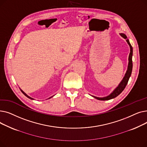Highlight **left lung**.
Here are the masks:
<instances>
[{"mask_svg":"<svg viewBox=\"0 0 147 147\" xmlns=\"http://www.w3.org/2000/svg\"><path fill=\"white\" fill-rule=\"evenodd\" d=\"M120 35L123 37L125 39H126V42H127L128 45L130 46V53L129 55V63H128V67H127V69L126 71V73L123 78V80H121V82H120V83L119 84V86L115 88L113 92L111 94H110L109 96H107L105 97H103V98H99V97H96L95 96H92L94 98L98 99V100H101V101H105V100H110L111 99H113L115 97H117L119 95H120L122 91L125 89V87L126 86L127 82L129 81V79L130 78V77L131 76V73H132V67H133V64H132V55H133V48L132 46H131L129 39H127V36L123 33H120Z\"/></svg>","mask_w":147,"mask_h":147,"instance_id":"left-lung-1","label":"left lung"}]
</instances>
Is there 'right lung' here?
<instances>
[{
	"instance_id": "right-lung-1",
	"label": "right lung",
	"mask_w": 147,
	"mask_h": 147,
	"mask_svg": "<svg viewBox=\"0 0 147 147\" xmlns=\"http://www.w3.org/2000/svg\"><path fill=\"white\" fill-rule=\"evenodd\" d=\"M20 90H21V92H22V94H24V95H25V96H27V98H30V99H33V98H31V97H30V96H28V95H27V94H26V93H25V92H23V91H22V90H21V89H20ZM52 96H51V97H50V98H52Z\"/></svg>"
}]
</instances>
